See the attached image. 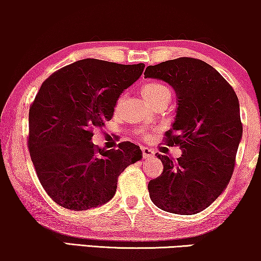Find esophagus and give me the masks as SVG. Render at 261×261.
Wrapping results in <instances>:
<instances>
[{"label": "esophagus", "instance_id": "1", "mask_svg": "<svg viewBox=\"0 0 261 261\" xmlns=\"http://www.w3.org/2000/svg\"><path fill=\"white\" fill-rule=\"evenodd\" d=\"M141 151H142V156H144V159L152 158V156H154V152H153V149H151V148L142 147Z\"/></svg>", "mask_w": 261, "mask_h": 261}]
</instances>
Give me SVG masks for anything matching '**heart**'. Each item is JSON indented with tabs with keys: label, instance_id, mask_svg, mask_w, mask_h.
<instances>
[{
	"label": "heart",
	"instance_id": "1",
	"mask_svg": "<svg viewBox=\"0 0 261 261\" xmlns=\"http://www.w3.org/2000/svg\"><path fill=\"white\" fill-rule=\"evenodd\" d=\"M141 94L151 106L162 101L170 102L171 99L170 89L167 88L166 85L158 83V82H151V83L146 84L145 87L142 88Z\"/></svg>",
	"mask_w": 261,
	"mask_h": 261
}]
</instances>
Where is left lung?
I'll return each mask as SVG.
<instances>
[{
  "instance_id": "obj_1",
  "label": "left lung",
  "mask_w": 261,
  "mask_h": 261,
  "mask_svg": "<svg viewBox=\"0 0 261 261\" xmlns=\"http://www.w3.org/2000/svg\"><path fill=\"white\" fill-rule=\"evenodd\" d=\"M145 78L166 82L177 96L176 119L166 144L179 146L177 160L158 154L164 171L148 183L164 212L192 215L226 190L242 138L240 105L229 83L209 64L178 58L146 67Z\"/></svg>"
}]
</instances>
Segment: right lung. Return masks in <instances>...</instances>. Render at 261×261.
Instances as JSON below:
<instances>
[{
    "label": "right lung",
    "mask_w": 261,
    "mask_h": 261,
    "mask_svg": "<svg viewBox=\"0 0 261 261\" xmlns=\"http://www.w3.org/2000/svg\"><path fill=\"white\" fill-rule=\"evenodd\" d=\"M144 67L88 58L42 83L30 108L28 148L42 188L57 204L70 210L101 206L115 195L120 173L142 158L129 141L107 151L91 139L92 129L112 120L120 95Z\"/></svg>",
    "instance_id": "obj_1"
}]
</instances>
